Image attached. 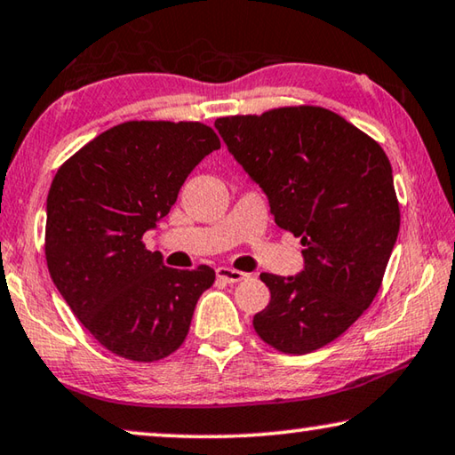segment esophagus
Returning a JSON list of instances; mask_svg holds the SVG:
<instances>
[{
  "label": "esophagus",
  "mask_w": 455,
  "mask_h": 455,
  "mask_svg": "<svg viewBox=\"0 0 455 455\" xmlns=\"http://www.w3.org/2000/svg\"><path fill=\"white\" fill-rule=\"evenodd\" d=\"M215 274H218L220 280L228 282V284H235V282H242V280L248 278V274H243L240 270H234V267H226V266L218 267V270H215Z\"/></svg>",
  "instance_id": "34e87169"
}]
</instances>
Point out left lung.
I'll use <instances>...</instances> for the list:
<instances>
[{"label": "left lung", "instance_id": "8db88e82", "mask_svg": "<svg viewBox=\"0 0 455 455\" xmlns=\"http://www.w3.org/2000/svg\"><path fill=\"white\" fill-rule=\"evenodd\" d=\"M215 129L266 193L274 221L302 237L296 276L259 274L270 304L259 339L304 355L340 337L381 286L399 234L391 163L373 139L320 107L223 116Z\"/></svg>", "mask_w": 455, "mask_h": 455}]
</instances>
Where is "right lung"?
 Instances as JSON below:
<instances>
[{"mask_svg":"<svg viewBox=\"0 0 455 455\" xmlns=\"http://www.w3.org/2000/svg\"><path fill=\"white\" fill-rule=\"evenodd\" d=\"M220 139L201 123L131 121L58 169L46 201L50 276L84 329L129 361L183 345L210 266L175 270L140 242L171 212L185 179Z\"/></svg>","mask_w":455,"mask_h":455,"instance_id":"add662e5","label":"right lung"}]
</instances>
